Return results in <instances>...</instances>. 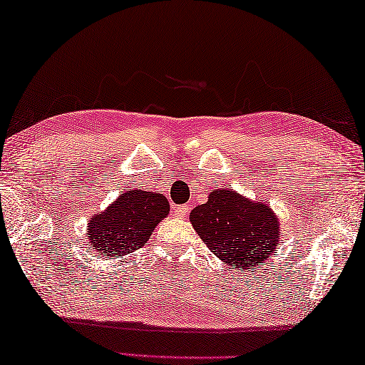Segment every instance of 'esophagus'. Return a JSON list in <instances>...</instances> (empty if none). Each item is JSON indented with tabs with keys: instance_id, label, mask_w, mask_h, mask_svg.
<instances>
[{
	"instance_id": "34e87169",
	"label": "esophagus",
	"mask_w": 365,
	"mask_h": 365,
	"mask_svg": "<svg viewBox=\"0 0 365 365\" xmlns=\"http://www.w3.org/2000/svg\"><path fill=\"white\" fill-rule=\"evenodd\" d=\"M189 212H190V208H189V205H181V207H178L176 210H175V213H176V217H179V218H184V217H187L189 215Z\"/></svg>"
}]
</instances>
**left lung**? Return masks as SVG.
<instances>
[{
    "label": "left lung",
    "instance_id": "1",
    "mask_svg": "<svg viewBox=\"0 0 365 365\" xmlns=\"http://www.w3.org/2000/svg\"><path fill=\"white\" fill-rule=\"evenodd\" d=\"M189 220L208 249L241 272L264 264L283 235L270 204L250 200L228 187L213 190Z\"/></svg>",
    "mask_w": 365,
    "mask_h": 365
}]
</instances>
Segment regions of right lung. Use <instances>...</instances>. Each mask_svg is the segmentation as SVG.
Here are the masks:
<instances>
[{"instance_id": "obj_1", "label": "right lung", "mask_w": 365, "mask_h": 365, "mask_svg": "<svg viewBox=\"0 0 365 365\" xmlns=\"http://www.w3.org/2000/svg\"><path fill=\"white\" fill-rule=\"evenodd\" d=\"M168 213L170 202L163 194L143 189L124 190L103 212L88 220V249H95L106 259H121L140 249Z\"/></svg>"}]
</instances>
